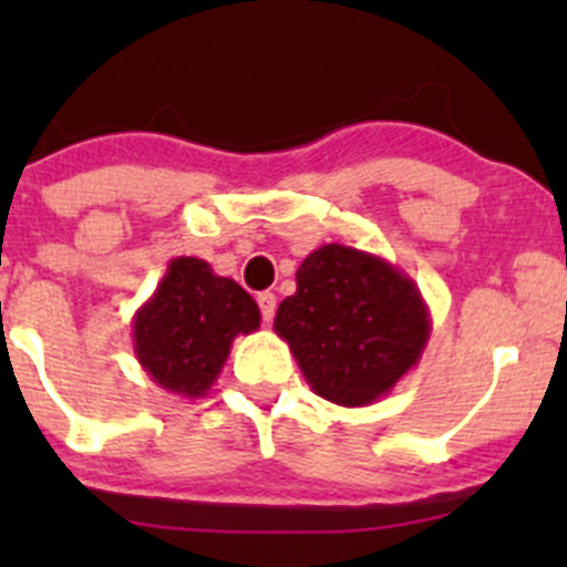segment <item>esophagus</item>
Segmentation results:
<instances>
[{
	"instance_id": "obj_1",
	"label": "esophagus",
	"mask_w": 567,
	"mask_h": 567,
	"mask_svg": "<svg viewBox=\"0 0 567 567\" xmlns=\"http://www.w3.org/2000/svg\"><path fill=\"white\" fill-rule=\"evenodd\" d=\"M257 305H260V316H262V320H271L274 318V312H277V296L274 293H260L257 296Z\"/></svg>"
}]
</instances>
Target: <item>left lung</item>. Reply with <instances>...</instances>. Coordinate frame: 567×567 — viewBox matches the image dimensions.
Listing matches in <instances>:
<instances>
[{"label": "left lung", "instance_id": "obj_1", "mask_svg": "<svg viewBox=\"0 0 567 567\" xmlns=\"http://www.w3.org/2000/svg\"><path fill=\"white\" fill-rule=\"evenodd\" d=\"M274 331L307 384L346 409L370 405L420 362L431 312L409 274L370 251L323 244L296 271Z\"/></svg>", "mask_w": 567, "mask_h": 567}]
</instances>
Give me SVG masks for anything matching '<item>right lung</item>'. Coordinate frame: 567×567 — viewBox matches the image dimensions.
I'll use <instances>...</instances> for the list:
<instances>
[{
	"label": "right lung",
	"instance_id": "1",
	"mask_svg": "<svg viewBox=\"0 0 567 567\" xmlns=\"http://www.w3.org/2000/svg\"><path fill=\"white\" fill-rule=\"evenodd\" d=\"M260 326L255 299L199 257H175L134 316V353L162 390L203 398L238 334Z\"/></svg>",
	"mask_w": 567,
	"mask_h": 567
}]
</instances>
